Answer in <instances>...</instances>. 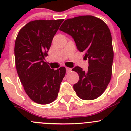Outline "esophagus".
I'll list each match as a JSON object with an SVG mask.
<instances>
[{"instance_id": "34e87169", "label": "esophagus", "mask_w": 131, "mask_h": 131, "mask_svg": "<svg viewBox=\"0 0 131 131\" xmlns=\"http://www.w3.org/2000/svg\"><path fill=\"white\" fill-rule=\"evenodd\" d=\"M66 69H67V73H69V72H70L71 70H72V69H71L70 68H68V67H67V68H66Z\"/></svg>"}]
</instances>
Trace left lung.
<instances>
[{"label":"left lung","mask_w":131,"mask_h":131,"mask_svg":"<svg viewBox=\"0 0 131 131\" xmlns=\"http://www.w3.org/2000/svg\"><path fill=\"white\" fill-rule=\"evenodd\" d=\"M59 30L73 38L77 49L89 61L88 71L79 67L72 69L79 80L74 84L77 95L84 100H93L106 90L111 80L113 49L112 35L107 25L97 17L80 16L68 19Z\"/></svg>","instance_id":"obj_1"}]
</instances>
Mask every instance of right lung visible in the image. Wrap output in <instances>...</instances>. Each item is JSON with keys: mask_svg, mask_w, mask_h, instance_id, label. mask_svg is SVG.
<instances>
[{"mask_svg": "<svg viewBox=\"0 0 131 131\" xmlns=\"http://www.w3.org/2000/svg\"><path fill=\"white\" fill-rule=\"evenodd\" d=\"M64 19L35 20L19 30L14 45L15 64L26 94L34 102L47 105L58 96L65 67L51 69L44 61L54 36Z\"/></svg>", "mask_w": 131, "mask_h": 131, "instance_id": "right-lung-1", "label": "right lung"}]
</instances>
